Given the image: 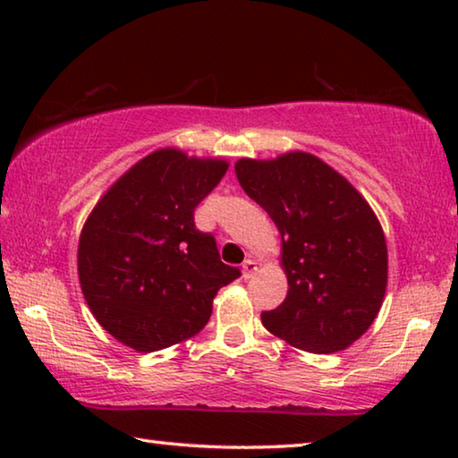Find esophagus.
<instances>
[{
  "label": "esophagus",
  "instance_id": "esophagus-1",
  "mask_svg": "<svg viewBox=\"0 0 458 458\" xmlns=\"http://www.w3.org/2000/svg\"><path fill=\"white\" fill-rule=\"evenodd\" d=\"M257 270H259V262H257V260L246 259V260L242 262V276H244V278H250L254 273H257Z\"/></svg>",
  "mask_w": 458,
  "mask_h": 458
}]
</instances>
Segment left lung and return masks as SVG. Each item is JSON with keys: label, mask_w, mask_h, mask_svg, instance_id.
<instances>
[{"label": "left lung", "mask_w": 458, "mask_h": 458, "mask_svg": "<svg viewBox=\"0 0 458 458\" xmlns=\"http://www.w3.org/2000/svg\"><path fill=\"white\" fill-rule=\"evenodd\" d=\"M234 169L283 238L289 293L260 315L262 325L303 352L345 350L374 323L387 284V246L374 210L311 153L240 159Z\"/></svg>", "instance_id": "1"}]
</instances>
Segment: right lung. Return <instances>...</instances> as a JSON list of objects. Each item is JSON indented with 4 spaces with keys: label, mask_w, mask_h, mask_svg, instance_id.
Listing matches in <instances>:
<instances>
[{
    "label": "right lung",
    "mask_w": 458,
    "mask_h": 458,
    "mask_svg": "<svg viewBox=\"0 0 458 458\" xmlns=\"http://www.w3.org/2000/svg\"><path fill=\"white\" fill-rule=\"evenodd\" d=\"M226 169L222 159L157 149L123 174L84 222L82 294L105 331L131 350L149 353L196 335L216 293L240 276L193 224Z\"/></svg>",
    "instance_id": "1"
}]
</instances>
